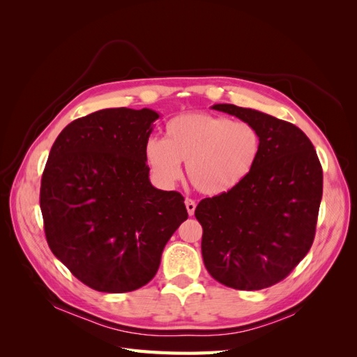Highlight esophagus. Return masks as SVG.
Masks as SVG:
<instances>
[{"label": "esophagus", "instance_id": "esophagus-1", "mask_svg": "<svg viewBox=\"0 0 357 357\" xmlns=\"http://www.w3.org/2000/svg\"><path fill=\"white\" fill-rule=\"evenodd\" d=\"M185 204H186V210H188L189 215H193V213H195V208H197V204H195V201L190 199V198H186Z\"/></svg>", "mask_w": 357, "mask_h": 357}]
</instances>
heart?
Masks as SVG:
<instances>
[{
  "label": "heart",
  "instance_id": "obj_1",
  "mask_svg": "<svg viewBox=\"0 0 357 357\" xmlns=\"http://www.w3.org/2000/svg\"><path fill=\"white\" fill-rule=\"evenodd\" d=\"M261 149V134L252 123L211 113H186L167 122L164 139H147L144 159L162 186L174 185L181 177V162H186L190 185L204 195L218 197L252 174Z\"/></svg>",
  "mask_w": 357,
  "mask_h": 357
}]
</instances>
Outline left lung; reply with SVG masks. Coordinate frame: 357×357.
I'll use <instances>...</instances> for the list:
<instances>
[{"label":"left lung","mask_w":357,"mask_h":357,"mask_svg":"<svg viewBox=\"0 0 357 357\" xmlns=\"http://www.w3.org/2000/svg\"><path fill=\"white\" fill-rule=\"evenodd\" d=\"M211 109L255 125L262 149L238 188L198 204L204 265L225 286L261 290L282 282L311 248L321 165L310 138L294 123L234 104Z\"/></svg>","instance_id":"1"}]
</instances>
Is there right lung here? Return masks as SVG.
Returning <instances> with one entry per match:
<instances>
[{
    "label": "right lung",
    "instance_id": "obj_1",
    "mask_svg": "<svg viewBox=\"0 0 357 357\" xmlns=\"http://www.w3.org/2000/svg\"><path fill=\"white\" fill-rule=\"evenodd\" d=\"M158 117L150 109L95 112L63 128L50 149L40 189L47 244L98 291L147 284L188 219L181 193L149 178L144 146Z\"/></svg>",
    "mask_w": 357,
    "mask_h": 357
}]
</instances>
